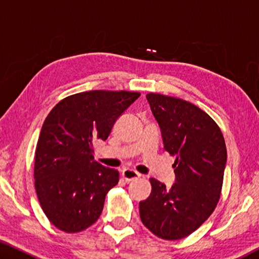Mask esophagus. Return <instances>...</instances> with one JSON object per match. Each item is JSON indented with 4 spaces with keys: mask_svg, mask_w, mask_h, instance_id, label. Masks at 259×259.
Masks as SVG:
<instances>
[{
    "mask_svg": "<svg viewBox=\"0 0 259 259\" xmlns=\"http://www.w3.org/2000/svg\"><path fill=\"white\" fill-rule=\"evenodd\" d=\"M122 176L125 179L126 182H131V181H135V179H137L140 177V174L138 171H136L134 169H124L123 171H122Z\"/></svg>",
    "mask_w": 259,
    "mask_h": 259,
    "instance_id": "esophagus-1",
    "label": "esophagus"
}]
</instances>
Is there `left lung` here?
<instances>
[{"label": "left lung", "mask_w": 259, "mask_h": 259, "mask_svg": "<svg viewBox=\"0 0 259 259\" xmlns=\"http://www.w3.org/2000/svg\"><path fill=\"white\" fill-rule=\"evenodd\" d=\"M146 99L159 123L164 150L176 155L175 183L151 178L152 192L139 202L143 224L164 240L190 235L207 221L221 196L226 145L207 113L185 100L159 94Z\"/></svg>", "instance_id": "obj_1"}]
</instances>
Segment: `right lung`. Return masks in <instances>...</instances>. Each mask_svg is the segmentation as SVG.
Masks as SVG:
<instances>
[{"mask_svg": "<svg viewBox=\"0 0 259 259\" xmlns=\"http://www.w3.org/2000/svg\"><path fill=\"white\" fill-rule=\"evenodd\" d=\"M140 94L95 90L61 100L47 116L35 151L34 179L48 219L67 233L99 218L117 170L94 159V145L106 140L114 123Z\"/></svg>", "mask_w": 259, "mask_h": 259, "instance_id": "1", "label": "right lung"}]
</instances>
